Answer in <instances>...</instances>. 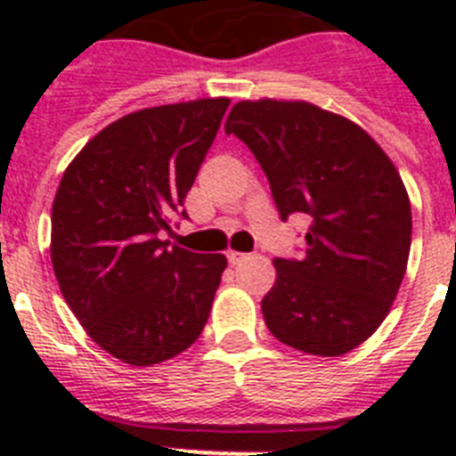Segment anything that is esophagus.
I'll list each match as a JSON object with an SVG mask.
<instances>
[{
  "label": "esophagus",
  "instance_id": "1",
  "mask_svg": "<svg viewBox=\"0 0 456 456\" xmlns=\"http://www.w3.org/2000/svg\"><path fill=\"white\" fill-rule=\"evenodd\" d=\"M248 260V253H240V251H228V263L232 265V267H237V265L247 263Z\"/></svg>",
  "mask_w": 456,
  "mask_h": 456
}]
</instances>
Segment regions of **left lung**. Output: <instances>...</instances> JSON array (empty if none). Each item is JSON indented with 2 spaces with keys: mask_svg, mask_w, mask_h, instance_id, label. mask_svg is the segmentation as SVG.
I'll list each match as a JSON object with an SVG mask.
<instances>
[{
  "mask_svg": "<svg viewBox=\"0 0 456 456\" xmlns=\"http://www.w3.org/2000/svg\"><path fill=\"white\" fill-rule=\"evenodd\" d=\"M225 134L251 148L281 219H310L304 256L273 260L265 324L313 356L352 352L386 320L409 263L400 173L363 127L304 100H241Z\"/></svg>",
  "mask_w": 456,
  "mask_h": 456,
  "instance_id": "1",
  "label": "left lung"
}]
</instances>
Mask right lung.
Here are the masks:
<instances>
[{"mask_svg": "<svg viewBox=\"0 0 456 456\" xmlns=\"http://www.w3.org/2000/svg\"><path fill=\"white\" fill-rule=\"evenodd\" d=\"M228 104L205 98L123 116L88 141L56 189L59 288L91 340L123 363L178 356L208 322L225 256L168 247L159 231H171Z\"/></svg>", "mask_w": 456, "mask_h": 456, "instance_id": "obj_1", "label": "right lung"}]
</instances>
